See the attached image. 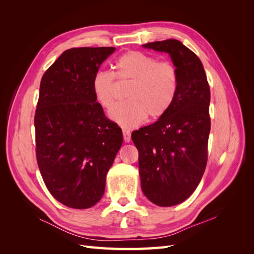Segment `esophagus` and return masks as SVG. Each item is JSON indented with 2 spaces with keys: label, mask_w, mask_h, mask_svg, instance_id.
<instances>
[{
  "label": "esophagus",
  "mask_w": 254,
  "mask_h": 254,
  "mask_svg": "<svg viewBox=\"0 0 254 254\" xmlns=\"http://www.w3.org/2000/svg\"><path fill=\"white\" fill-rule=\"evenodd\" d=\"M123 134H124V141L126 143L130 142V140H131V136H130V131L127 129H124L123 130Z\"/></svg>",
  "instance_id": "1"
}]
</instances>
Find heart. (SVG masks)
I'll return each instance as SVG.
<instances>
[{"instance_id": "obj_1", "label": "heart", "mask_w": 254, "mask_h": 254, "mask_svg": "<svg viewBox=\"0 0 254 254\" xmlns=\"http://www.w3.org/2000/svg\"><path fill=\"white\" fill-rule=\"evenodd\" d=\"M113 73L99 71L94 74L91 88L95 101L110 110L118 97V84L129 82L127 101L110 112L111 119L125 128H132L146 118L163 117L173 106L179 90L178 68L168 60L139 51H127L114 61Z\"/></svg>"}]
</instances>
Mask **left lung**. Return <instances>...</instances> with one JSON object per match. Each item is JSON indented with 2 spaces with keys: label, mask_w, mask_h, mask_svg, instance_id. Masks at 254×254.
<instances>
[{
  "label": "left lung",
  "mask_w": 254,
  "mask_h": 254,
  "mask_svg": "<svg viewBox=\"0 0 254 254\" xmlns=\"http://www.w3.org/2000/svg\"><path fill=\"white\" fill-rule=\"evenodd\" d=\"M143 47L170 54L179 72V90L171 109L131 134L139 151L144 195L159 206H172L194 193L205 170L210 86L200 59L180 41L167 39Z\"/></svg>",
  "instance_id": "8db88e82"
}]
</instances>
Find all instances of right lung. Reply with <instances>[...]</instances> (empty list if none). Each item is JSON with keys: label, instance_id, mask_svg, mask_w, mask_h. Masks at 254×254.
Instances as JSON below:
<instances>
[{"label": "right lung", "instance_id": "obj_1", "mask_svg": "<svg viewBox=\"0 0 254 254\" xmlns=\"http://www.w3.org/2000/svg\"><path fill=\"white\" fill-rule=\"evenodd\" d=\"M115 48L66 50L42 76L35 112L36 157L52 196L88 209L105 193L122 129L95 101L91 81Z\"/></svg>", "mask_w": 254, "mask_h": 254}]
</instances>
